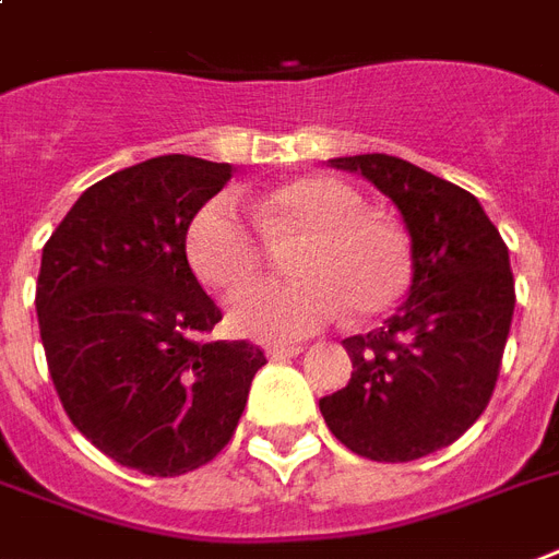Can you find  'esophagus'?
Masks as SVG:
<instances>
[{
    "label": "esophagus",
    "mask_w": 559,
    "mask_h": 559,
    "mask_svg": "<svg viewBox=\"0 0 559 559\" xmlns=\"http://www.w3.org/2000/svg\"><path fill=\"white\" fill-rule=\"evenodd\" d=\"M301 355V346H270L266 348V357L270 360H289V357Z\"/></svg>",
    "instance_id": "1"
}]
</instances>
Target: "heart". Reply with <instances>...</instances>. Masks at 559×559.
<instances>
[{
	"label": "heart",
	"mask_w": 559,
	"mask_h": 559,
	"mask_svg": "<svg viewBox=\"0 0 559 559\" xmlns=\"http://www.w3.org/2000/svg\"><path fill=\"white\" fill-rule=\"evenodd\" d=\"M261 238L228 195L204 202L187 225L185 251L204 287L225 296L260 274L265 243L297 239L289 285H259L231 301L237 334L261 343H293L346 317L374 319L411 287V246L383 216L366 213L355 187L331 176H305L275 187L254 204ZM263 239L267 241L262 242Z\"/></svg>",
	"instance_id": "1"
}]
</instances>
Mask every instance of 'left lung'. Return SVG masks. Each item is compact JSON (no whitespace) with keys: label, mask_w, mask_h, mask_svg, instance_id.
Returning a JSON list of instances; mask_svg holds the SVG:
<instances>
[{"label":"left lung","mask_w":559,"mask_h":559,"mask_svg":"<svg viewBox=\"0 0 559 559\" xmlns=\"http://www.w3.org/2000/svg\"><path fill=\"white\" fill-rule=\"evenodd\" d=\"M402 213L411 234L407 301L369 334L343 340L355 372L319 399L346 449L407 463L463 437L487 411L516 308L510 254L463 187L393 155L334 157Z\"/></svg>","instance_id":"8db88e82"}]
</instances>
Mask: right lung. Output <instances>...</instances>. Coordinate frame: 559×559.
I'll return each mask as SVG.
<instances>
[{
    "mask_svg": "<svg viewBox=\"0 0 559 559\" xmlns=\"http://www.w3.org/2000/svg\"><path fill=\"white\" fill-rule=\"evenodd\" d=\"M231 173L190 155L119 169L43 246L34 305L63 411L102 454L152 478L211 463L266 364L246 340L204 343L223 313L187 263V225Z\"/></svg>",
    "mask_w": 559,
    "mask_h": 559,
    "instance_id": "add662e5",
    "label": "right lung"
}]
</instances>
